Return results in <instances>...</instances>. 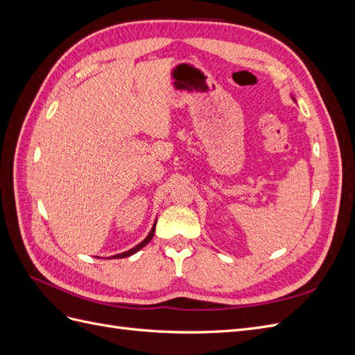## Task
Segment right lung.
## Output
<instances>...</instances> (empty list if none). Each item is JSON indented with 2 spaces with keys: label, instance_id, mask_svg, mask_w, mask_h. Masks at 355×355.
<instances>
[{
  "label": "right lung",
  "instance_id": "obj_1",
  "mask_svg": "<svg viewBox=\"0 0 355 355\" xmlns=\"http://www.w3.org/2000/svg\"><path fill=\"white\" fill-rule=\"evenodd\" d=\"M154 232H155V223H154V227H153V230H151V232L148 234V237L142 241V243H139L136 247H133V249H130V250H127V252H124V253H120V254H115V256H112L114 259H121V257H127V256H132L133 253H136V252H139L142 249V247H145L149 241L153 240V237H154Z\"/></svg>",
  "mask_w": 355,
  "mask_h": 355
}]
</instances>
